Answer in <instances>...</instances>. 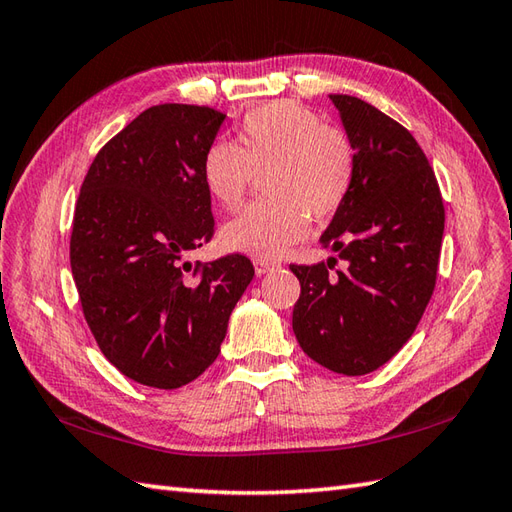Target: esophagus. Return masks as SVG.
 <instances>
[{"mask_svg":"<svg viewBox=\"0 0 512 512\" xmlns=\"http://www.w3.org/2000/svg\"><path fill=\"white\" fill-rule=\"evenodd\" d=\"M255 273L257 275H266V273H270V270H275L279 264L277 262H273V259H255Z\"/></svg>","mask_w":512,"mask_h":512,"instance_id":"1","label":"esophagus"}]
</instances>
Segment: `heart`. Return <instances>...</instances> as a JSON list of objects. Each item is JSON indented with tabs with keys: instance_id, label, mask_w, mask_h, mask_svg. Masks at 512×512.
<instances>
[{
	"instance_id": "obj_1",
	"label": "heart",
	"mask_w": 512,
	"mask_h": 512,
	"mask_svg": "<svg viewBox=\"0 0 512 512\" xmlns=\"http://www.w3.org/2000/svg\"><path fill=\"white\" fill-rule=\"evenodd\" d=\"M358 154L347 129L295 101H273L250 110L237 129V143L217 138L202 156V180L211 198L237 211L255 176H264L268 202L228 222L220 242L226 250L257 259L279 257L301 242L310 220L328 222L343 209L356 182Z\"/></svg>"
}]
</instances>
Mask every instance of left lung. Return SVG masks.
Returning <instances> with one entry per match:
<instances>
[{"instance_id":"left-lung-1","label":"left lung","mask_w":512,"mask_h":512,"mask_svg":"<svg viewBox=\"0 0 512 512\" xmlns=\"http://www.w3.org/2000/svg\"><path fill=\"white\" fill-rule=\"evenodd\" d=\"M356 143V182L321 246L336 257L292 264L301 295L292 330L312 361L363 376L385 365L418 328L436 288L444 202L407 127L356 96L330 94Z\"/></svg>"}]
</instances>
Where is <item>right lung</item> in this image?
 Listing matches in <instances>:
<instances>
[{"instance_id": "1", "label": "right lung", "mask_w": 512, "mask_h": 512, "mask_svg": "<svg viewBox=\"0 0 512 512\" xmlns=\"http://www.w3.org/2000/svg\"><path fill=\"white\" fill-rule=\"evenodd\" d=\"M224 116L165 103L101 147L81 184L70 266L83 317L118 372L178 389L209 367L255 268L246 255L187 262L215 220L202 156Z\"/></svg>"}]
</instances>
